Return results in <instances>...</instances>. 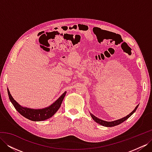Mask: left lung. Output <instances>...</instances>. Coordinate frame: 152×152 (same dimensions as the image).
Masks as SVG:
<instances>
[{"label":"left lung","instance_id":"left-lung-1","mask_svg":"<svg viewBox=\"0 0 152 152\" xmlns=\"http://www.w3.org/2000/svg\"><path fill=\"white\" fill-rule=\"evenodd\" d=\"M139 105V104H138ZM138 105L136 106V107L134 108V110H133V111L128 115H127L126 117H124V118H122L121 119H118V120H117V121H112V122H107V121H103L102 120V119L100 118H98L96 117H95L94 115H93L92 113H90L91 117L93 118V120L96 122L98 123L99 124H101L102 126H106V127H113V126H117L118 125V124H120L121 123H122L123 122H124L125 121H126L127 118H129L135 112L136 109L137 108V107H138Z\"/></svg>","mask_w":152,"mask_h":152}]
</instances>
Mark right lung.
<instances>
[{"mask_svg":"<svg viewBox=\"0 0 152 152\" xmlns=\"http://www.w3.org/2000/svg\"><path fill=\"white\" fill-rule=\"evenodd\" d=\"M7 93L9 98H10L11 102L13 104L14 107L16 108V110L21 115L32 121H43L53 116L54 113L60 108L61 103L64 98H65L66 92L65 91L56 102H54L52 104H50L49 107L41 109H32L26 107H23L22 106L18 104L14 99L8 88Z\"/></svg>","mask_w":152,"mask_h":152,"instance_id":"right-lung-1","label":"right lung"}]
</instances>
